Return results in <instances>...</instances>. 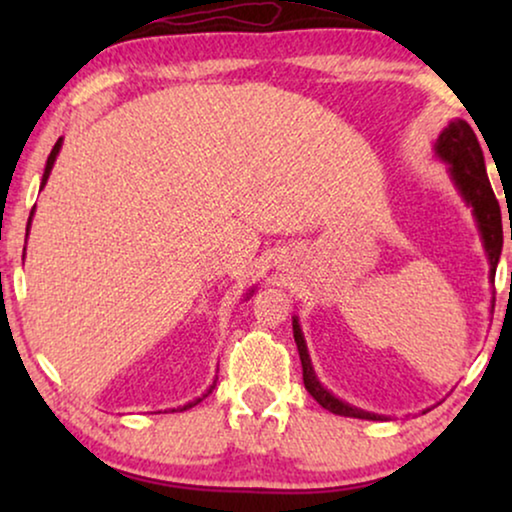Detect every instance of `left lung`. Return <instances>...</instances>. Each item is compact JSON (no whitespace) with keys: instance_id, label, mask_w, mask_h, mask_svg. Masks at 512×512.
Masks as SVG:
<instances>
[{"instance_id":"obj_1","label":"left lung","mask_w":512,"mask_h":512,"mask_svg":"<svg viewBox=\"0 0 512 512\" xmlns=\"http://www.w3.org/2000/svg\"><path fill=\"white\" fill-rule=\"evenodd\" d=\"M438 158H443L450 165V174L454 186L459 188L461 198L466 200L468 207H473V216L478 221L482 242H485V251L489 258V279L494 282L496 277V263H499L501 247H503V228H501V207L499 200L489 184L487 170H485V156H482L480 142L475 132L466 121H452L447 128L440 132L436 146ZM512 237V233H510ZM293 338H296L300 363H303V382L310 396L317 401L321 408L340 417H356V419H387L382 415H373V412L359 410L340 398H335L324 384L317 380L314 373L310 354H307V345L300 331L298 317H293Z\"/></svg>"}]
</instances>
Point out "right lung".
I'll return each mask as SVG.
<instances>
[{"mask_svg":"<svg viewBox=\"0 0 512 512\" xmlns=\"http://www.w3.org/2000/svg\"><path fill=\"white\" fill-rule=\"evenodd\" d=\"M60 146H62V137L58 139V142H55V146H53V151H51V156H48V160H46V170H44V177H41V188L46 186V181H48V174H51V170H53V163H55V158H58V153H60ZM32 214H34V209H32ZM32 214H30V219H27V233H30V223H32ZM251 293H254V289H251ZM216 387V382L212 384V389ZM212 389L207 391V394H212ZM205 394V396H207ZM202 396V398H205ZM202 398H195V401H191V403H186L184 408H177V410H188V408H193V405H198ZM174 412V410H172Z\"/></svg>","mask_w":512,"mask_h":512,"instance_id":"obj_1","label":"right lung"}]
</instances>
